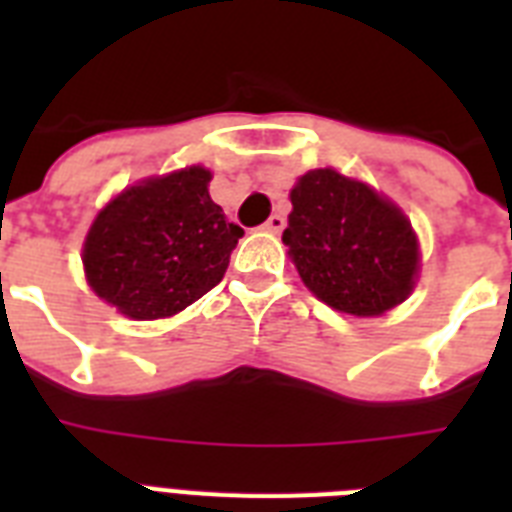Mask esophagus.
Instances as JSON below:
<instances>
[{
	"mask_svg": "<svg viewBox=\"0 0 512 512\" xmlns=\"http://www.w3.org/2000/svg\"><path fill=\"white\" fill-rule=\"evenodd\" d=\"M284 225H287V217L279 215V212H276V215H271V217H268V220H265V223H263V231H268V233H281V231H284Z\"/></svg>",
	"mask_w": 512,
	"mask_h": 512,
	"instance_id": "obj_1",
	"label": "esophagus"
}]
</instances>
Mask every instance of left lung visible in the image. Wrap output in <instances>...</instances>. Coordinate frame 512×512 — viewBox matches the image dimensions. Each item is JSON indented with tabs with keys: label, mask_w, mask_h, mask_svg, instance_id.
I'll use <instances>...</instances> for the list:
<instances>
[{
	"label": "left lung",
	"mask_w": 512,
	"mask_h": 512,
	"mask_svg": "<svg viewBox=\"0 0 512 512\" xmlns=\"http://www.w3.org/2000/svg\"><path fill=\"white\" fill-rule=\"evenodd\" d=\"M289 199L281 241L321 303L366 319L412 295L420 244L393 201L332 167L305 172Z\"/></svg>",
	"instance_id": "obj_1"
}]
</instances>
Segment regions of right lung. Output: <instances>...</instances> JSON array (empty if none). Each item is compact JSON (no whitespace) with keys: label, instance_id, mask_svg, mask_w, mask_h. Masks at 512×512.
<instances>
[{"label":"right lung","instance_id":"add662e5","mask_svg":"<svg viewBox=\"0 0 512 512\" xmlns=\"http://www.w3.org/2000/svg\"><path fill=\"white\" fill-rule=\"evenodd\" d=\"M212 172L193 164L124 188L84 239L92 292L127 319L175 316L225 276L244 236L209 196Z\"/></svg>","mask_w":512,"mask_h":512}]
</instances>
